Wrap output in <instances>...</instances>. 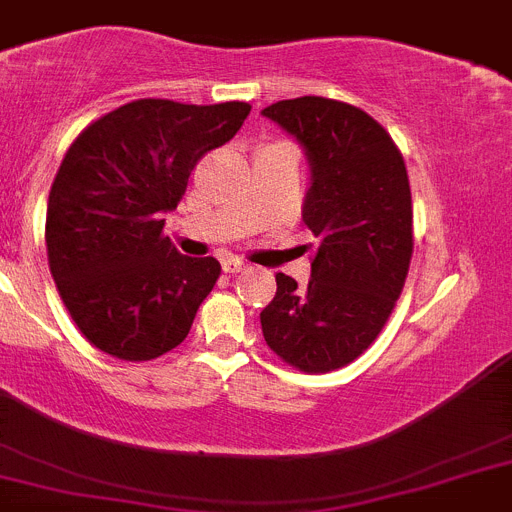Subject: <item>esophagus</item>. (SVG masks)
<instances>
[{
    "mask_svg": "<svg viewBox=\"0 0 512 512\" xmlns=\"http://www.w3.org/2000/svg\"><path fill=\"white\" fill-rule=\"evenodd\" d=\"M220 264H223L225 274H238V271L246 269V264H243L241 259H236V256H225V259L220 261Z\"/></svg>",
    "mask_w": 512,
    "mask_h": 512,
    "instance_id": "34e87169",
    "label": "esophagus"
}]
</instances>
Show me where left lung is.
Wrapping results in <instances>:
<instances>
[{
  "label": "left lung",
  "mask_w": 512,
  "mask_h": 512,
  "mask_svg": "<svg viewBox=\"0 0 512 512\" xmlns=\"http://www.w3.org/2000/svg\"><path fill=\"white\" fill-rule=\"evenodd\" d=\"M261 114L292 134L309 164L302 220L320 246L307 287L276 274L264 340L304 373L353 363L391 317L414 253V210L401 152L373 116L322 96Z\"/></svg>",
  "instance_id": "8db88e82"
}]
</instances>
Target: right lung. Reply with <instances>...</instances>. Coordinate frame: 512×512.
<instances>
[{"label": "right lung", "mask_w": 512, "mask_h": 512, "mask_svg": "<svg viewBox=\"0 0 512 512\" xmlns=\"http://www.w3.org/2000/svg\"><path fill=\"white\" fill-rule=\"evenodd\" d=\"M251 106L139 98L70 144L48 200L50 274L78 330L119 360L177 348L220 276L162 236L203 154L236 137Z\"/></svg>", "instance_id": "add662e5"}]
</instances>
